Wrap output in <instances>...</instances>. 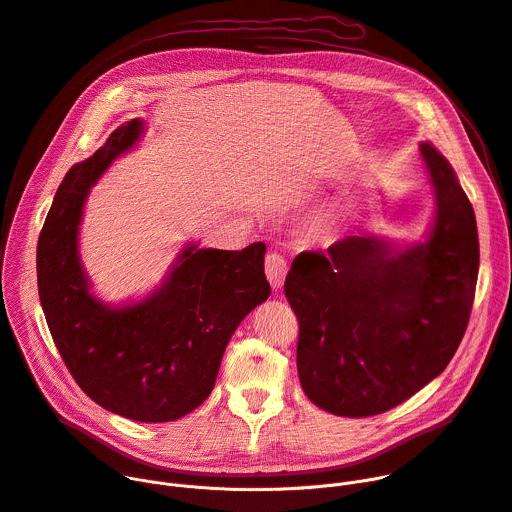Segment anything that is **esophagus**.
Returning <instances> with one entry per match:
<instances>
[{"label":"esophagus","mask_w":512,"mask_h":512,"mask_svg":"<svg viewBox=\"0 0 512 512\" xmlns=\"http://www.w3.org/2000/svg\"><path fill=\"white\" fill-rule=\"evenodd\" d=\"M287 272H289V262H287V258L283 254L270 252L266 256V277H268V281H270L274 291H279L283 287Z\"/></svg>","instance_id":"34e87169"}]
</instances>
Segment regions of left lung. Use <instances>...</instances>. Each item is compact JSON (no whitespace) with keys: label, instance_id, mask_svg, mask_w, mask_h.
I'll return each mask as SVG.
<instances>
[{"label":"left lung","instance_id":"8db88e82","mask_svg":"<svg viewBox=\"0 0 512 512\" xmlns=\"http://www.w3.org/2000/svg\"><path fill=\"white\" fill-rule=\"evenodd\" d=\"M437 190L426 244L398 252L359 231L301 252L285 279L299 322L297 371L318 408L365 418L400 406L451 363L476 297L474 207L445 157L420 145Z\"/></svg>","mask_w":512,"mask_h":512}]
</instances>
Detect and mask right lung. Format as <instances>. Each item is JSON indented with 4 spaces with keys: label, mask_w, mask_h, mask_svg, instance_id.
<instances>
[{
    "label": "right lung",
    "mask_w": 512,
    "mask_h": 512,
    "mask_svg": "<svg viewBox=\"0 0 512 512\" xmlns=\"http://www.w3.org/2000/svg\"><path fill=\"white\" fill-rule=\"evenodd\" d=\"M139 133V121L121 125L67 172L38 238L36 277L53 342L86 396L137 422H170L209 398L231 334L268 299L266 246H190L145 301L123 309L96 301L77 258V225L90 186Z\"/></svg>",
    "instance_id": "add662e5"
}]
</instances>
